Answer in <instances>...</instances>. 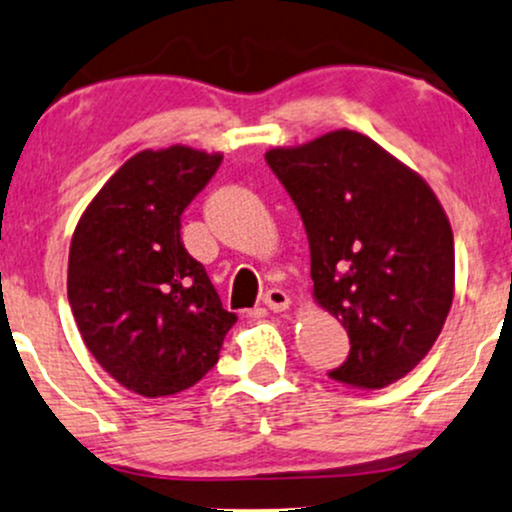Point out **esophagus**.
<instances>
[{"instance_id":"34e87169","label":"esophagus","mask_w":512,"mask_h":512,"mask_svg":"<svg viewBox=\"0 0 512 512\" xmlns=\"http://www.w3.org/2000/svg\"><path fill=\"white\" fill-rule=\"evenodd\" d=\"M263 304H266L270 311H275V314H280V311L290 309L292 302H290V297H287V292L273 287V290H268L266 294H263Z\"/></svg>"}]
</instances>
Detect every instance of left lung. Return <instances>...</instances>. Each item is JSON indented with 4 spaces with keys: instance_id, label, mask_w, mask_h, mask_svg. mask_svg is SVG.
Wrapping results in <instances>:
<instances>
[{
    "instance_id": "obj_1",
    "label": "left lung",
    "mask_w": 512,
    "mask_h": 512,
    "mask_svg": "<svg viewBox=\"0 0 512 512\" xmlns=\"http://www.w3.org/2000/svg\"><path fill=\"white\" fill-rule=\"evenodd\" d=\"M266 160L304 220L314 302L350 335L330 378L364 390L400 381L434 347L455 294L453 230L434 189L350 129Z\"/></svg>"
}]
</instances>
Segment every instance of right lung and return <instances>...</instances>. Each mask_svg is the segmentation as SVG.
I'll list each match as a JSON object with an SVG mask.
<instances>
[{
	"instance_id": "right-lung-1",
	"label": "right lung",
	"mask_w": 512,
	"mask_h": 512,
	"mask_svg": "<svg viewBox=\"0 0 512 512\" xmlns=\"http://www.w3.org/2000/svg\"><path fill=\"white\" fill-rule=\"evenodd\" d=\"M189 146L141 150L76 222L66 292L78 333L114 381L143 398L182 393L218 362L237 314L184 249V208L220 167Z\"/></svg>"
}]
</instances>
